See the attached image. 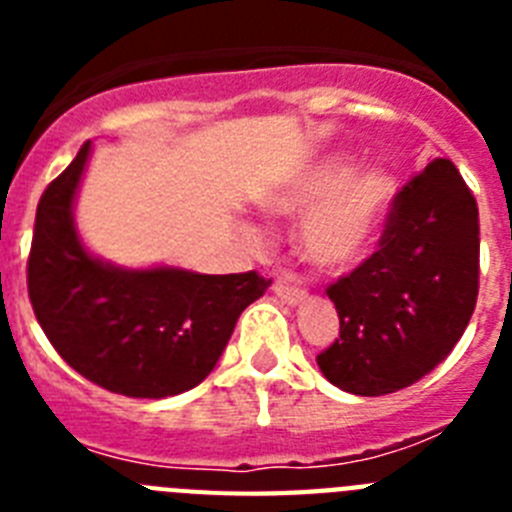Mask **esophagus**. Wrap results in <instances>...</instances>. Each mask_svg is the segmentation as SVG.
Instances as JSON below:
<instances>
[{
	"label": "esophagus",
	"instance_id": "esophagus-1",
	"mask_svg": "<svg viewBox=\"0 0 512 512\" xmlns=\"http://www.w3.org/2000/svg\"><path fill=\"white\" fill-rule=\"evenodd\" d=\"M274 295H277L284 305L295 307V305H300V302H305L307 292L300 287H289V284L279 282V284H274Z\"/></svg>",
	"mask_w": 512,
	"mask_h": 512
}]
</instances>
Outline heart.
I'll return each instance as SVG.
<instances>
[{
  "label": "heart",
  "instance_id": "heart-1",
  "mask_svg": "<svg viewBox=\"0 0 512 512\" xmlns=\"http://www.w3.org/2000/svg\"><path fill=\"white\" fill-rule=\"evenodd\" d=\"M397 182L387 169L356 171L354 156L328 153L289 176L266 200L277 217H302L297 248L318 269L338 271L359 264L377 241L395 200ZM243 241L261 246V233L241 225Z\"/></svg>",
  "mask_w": 512,
  "mask_h": 512
}]
</instances>
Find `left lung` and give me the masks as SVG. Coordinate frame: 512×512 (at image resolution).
<instances>
[{"label":"left lung","mask_w":512,"mask_h":512,"mask_svg":"<svg viewBox=\"0 0 512 512\" xmlns=\"http://www.w3.org/2000/svg\"><path fill=\"white\" fill-rule=\"evenodd\" d=\"M477 292V200L449 158H433L395 194L379 251L328 287L341 336L320 372L361 397L410 387L451 354Z\"/></svg>","instance_id":"obj_1"}]
</instances>
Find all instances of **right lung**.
<instances>
[{
  "mask_svg": "<svg viewBox=\"0 0 512 512\" xmlns=\"http://www.w3.org/2000/svg\"><path fill=\"white\" fill-rule=\"evenodd\" d=\"M92 143H84L35 212L27 292L61 359L125 397L182 395L215 369L233 328L269 279L197 274L179 266L125 269L87 251L74 202Z\"/></svg>",
  "mask_w": 512,
  "mask_h": 512,
  "instance_id": "obj_1",
  "label": "right lung"
}]
</instances>
